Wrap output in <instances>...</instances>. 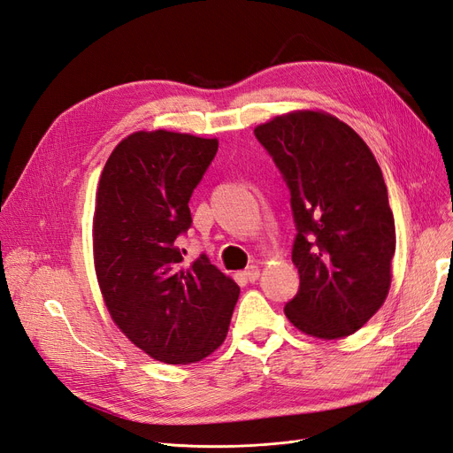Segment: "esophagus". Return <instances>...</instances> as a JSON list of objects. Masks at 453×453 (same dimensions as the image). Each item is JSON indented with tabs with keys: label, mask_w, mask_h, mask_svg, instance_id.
Masks as SVG:
<instances>
[{
	"label": "esophagus",
	"mask_w": 453,
	"mask_h": 453,
	"mask_svg": "<svg viewBox=\"0 0 453 453\" xmlns=\"http://www.w3.org/2000/svg\"><path fill=\"white\" fill-rule=\"evenodd\" d=\"M243 277L250 282H255L258 277H260V267L258 265H249L245 271H243Z\"/></svg>",
	"instance_id": "esophagus-1"
}]
</instances>
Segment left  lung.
Masks as SVG:
<instances>
[{
	"label": "left lung",
	"instance_id": "8db88e82",
	"mask_svg": "<svg viewBox=\"0 0 453 453\" xmlns=\"http://www.w3.org/2000/svg\"><path fill=\"white\" fill-rule=\"evenodd\" d=\"M292 193L299 292L284 306L301 333L346 338L381 309L392 282L394 215L381 167L351 126L319 110L255 128Z\"/></svg>",
	"mask_w": 453,
	"mask_h": 453
}]
</instances>
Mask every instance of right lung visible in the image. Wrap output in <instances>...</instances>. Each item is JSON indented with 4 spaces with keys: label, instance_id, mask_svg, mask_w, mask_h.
I'll return each instance as SVG.
<instances>
[{
    "label": "right lung",
    "instance_id": "right-lung-1",
    "mask_svg": "<svg viewBox=\"0 0 453 453\" xmlns=\"http://www.w3.org/2000/svg\"><path fill=\"white\" fill-rule=\"evenodd\" d=\"M217 147L215 137L134 132L98 180L93 257L104 304L124 336L159 363L191 365L211 355L240 297V286L206 257L186 267L176 247Z\"/></svg>",
    "mask_w": 453,
    "mask_h": 453
}]
</instances>
